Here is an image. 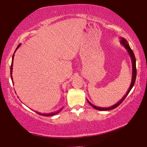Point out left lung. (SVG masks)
<instances>
[{
  "label": "left lung",
  "instance_id": "left-lung-1",
  "mask_svg": "<svg viewBox=\"0 0 147 147\" xmlns=\"http://www.w3.org/2000/svg\"><path fill=\"white\" fill-rule=\"evenodd\" d=\"M120 39H121V41H120V43L122 45L124 46V47H125V49L127 50L128 53H129L130 55V57L131 58V61H132V81H131V84H130V86L129 88H128L127 92H126V94L124 95V96L123 98H122L121 100H120L119 102H118L116 104H114V105L110 106L109 108H100V107H98V106H96L95 105H94V104H92L91 102L88 101L87 100V101L88 102V103H89L90 105H91L92 107L95 108L96 110H102V111H104V110H112V109H114V108H116V107H118V106L120 105V104L122 103V102H123V100L125 99L126 98V96H128V94H129V92L131 89L133 87L134 84V82H135V80H136V59H135V56H134V54L133 53V51H132V50L130 49L129 45H128V43L127 42V41L125 39H124L123 37L122 38H120Z\"/></svg>",
  "mask_w": 147,
  "mask_h": 147
}]
</instances>
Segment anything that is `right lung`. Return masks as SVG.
Masks as SVG:
<instances>
[{
  "label": "right lung",
  "instance_id": "obj_1",
  "mask_svg": "<svg viewBox=\"0 0 147 147\" xmlns=\"http://www.w3.org/2000/svg\"><path fill=\"white\" fill-rule=\"evenodd\" d=\"M20 46H21V44H19V45L17 46V49H16V50H15V51H17V49H18V48H19ZM14 54H13V57H12V63H11V80H12V82H13V76H12V74H13V59H14ZM13 84H14V83ZM63 109V108H61V109L60 110H57V111H56V112H51V113H48V114H42V113H39V112H37V114H40V115H41V116H54V115H55V114H58L59 113V112H61V110Z\"/></svg>",
  "mask_w": 147,
  "mask_h": 147
}]
</instances>
